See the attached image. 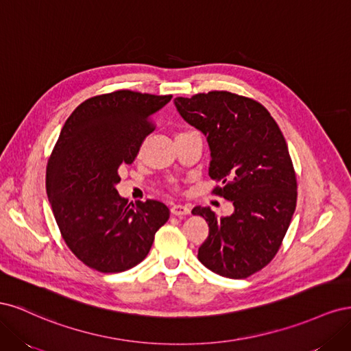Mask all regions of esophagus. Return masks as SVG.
<instances>
[{
  "label": "esophagus",
  "instance_id": "obj_1",
  "mask_svg": "<svg viewBox=\"0 0 351 351\" xmlns=\"http://www.w3.org/2000/svg\"><path fill=\"white\" fill-rule=\"evenodd\" d=\"M171 214L177 215V217H186L190 214V208L187 205H173Z\"/></svg>",
  "mask_w": 351,
  "mask_h": 351
}]
</instances>
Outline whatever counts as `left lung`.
<instances>
[{"label": "left lung", "mask_w": 351, "mask_h": 351, "mask_svg": "<svg viewBox=\"0 0 351 351\" xmlns=\"http://www.w3.org/2000/svg\"><path fill=\"white\" fill-rule=\"evenodd\" d=\"M174 105L206 137L209 177L221 183L214 193L234 205L221 218L209 206L193 208L209 226L197 258L222 277L247 278L277 254L295 209V174L284 136L263 105L231 92L176 98Z\"/></svg>", "instance_id": "1"}]
</instances>
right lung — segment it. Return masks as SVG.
Segmentation results:
<instances>
[{"mask_svg": "<svg viewBox=\"0 0 351 351\" xmlns=\"http://www.w3.org/2000/svg\"><path fill=\"white\" fill-rule=\"evenodd\" d=\"M171 95L117 90L71 112L47 167V195L69 249L89 268L123 272L149 253L155 232L169 218L158 200L129 205L117 192L120 167L132 164L152 115Z\"/></svg>", "mask_w": 351, "mask_h": 351, "instance_id": "1", "label": "right lung"}]
</instances>
